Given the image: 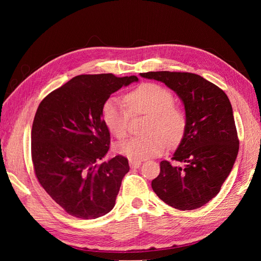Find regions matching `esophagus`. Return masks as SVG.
<instances>
[{
	"mask_svg": "<svg viewBox=\"0 0 261 261\" xmlns=\"http://www.w3.org/2000/svg\"><path fill=\"white\" fill-rule=\"evenodd\" d=\"M129 165L131 168H139L141 162L140 160H129Z\"/></svg>",
	"mask_w": 261,
	"mask_h": 261,
	"instance_id": "34e87169",
	"label": "esophagus"
}]
</instances>
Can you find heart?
Wrapping results in <instances>:
<instances>
[{
    "label": "heart",
    "instance_id": "1",
    "mask_svg": "<svg viewBox=\"0 0 261 261\" xmlns=\"http://www.w3.org/2000/svg\"><path fill=\"white\" fill-rule=\"evenodd\" d=\"M173 102V93L156 83H142L127 92L125 105L115 97L109 98L102 107V119L118 139L127 135L130 115H148L142 127L146 134L118 143L115 150L131 160H142L162 153L167 142H178L185 132L186 114Z\"/></svg>",
    "mask_w": 261,
    "mask_h": 261
}]
</instances>
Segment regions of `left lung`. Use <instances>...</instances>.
Wrapping results in <instances>:
<instances>
[{"instance_id":"8db88e82","label":"left lung","mask_w":261,"mask_h":261,"mask_svg":"<svg viewBox=\"0 0 261 261\" xmlns=\"http://www.w3.org/2000/svg\"><path fill=\"white\" fill-rule=\"evenodd\" d=\"M173 90L185 108L186 127L174 163H160L151 182L153 192L171 207L190 211L218 195L239 151L233 111L226 94L192 73L149 71L140 74Z\"/></svg>"}]
</instances>
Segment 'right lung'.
<instances>
[{
	"label": "right lung",
	"mask_w": 261,
	"mask_h": 261,
	"mask_svg": "<svg viewBox=\"0 0 261 261\" xmlns=\"http://www.w3.org/2000/svg\"><path fill=\"white\" fill-rule=\"evenodd\" d=\"M137 76L80 75L39 104L31 130V157L38 181L68 214L96 219L114 207L121 181L129 171L121 154L102 162L110 131L102 107Z\"/></svg>",
	"instance_id": "obj_1"
}]
</instances>
